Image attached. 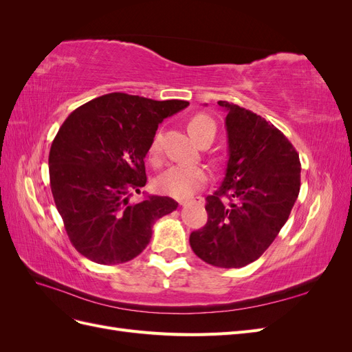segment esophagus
<instances>
[{
  "instance_id": "obj_1",
  "label": "esophagus",
  "mask_w": 352,
  "mask_h": 352,
  "mask_svg": "<svg viewBox=\"0 0 352 352\" xmlns=\"http://www.w3.org/2000/svg\"><path fill=\"white\" fill-rule=\"evenodd\" d=\"M190 202H195V199H179L180 206H186V204H190ZM198 202H201V198H198Z\"/></svg>"
}]
</instances>
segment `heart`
<instances>
[{
    "label": "heart",
    "instance_id": "1",
    "mask_svg": "<svg viewBox=\"0 0 352 352\" xmlns=\"http://www.w3.org/2000/svg\"><path fill=\"white\" fill-rule=\"evenodd\" d=\"M188 131L190 136L199 144L202 140H214L216 123L207 114H195L190 117L188 123ZM150 158L154 163L160 160L162 154V135L155 133L148 150ZM208 180V172L202 166H180L175 164L166 168L155 179V188L158 192L175 197L185 198L194 194Z\"/></svg>",
    "mask_w": 352,
    "mask_h": 352
}]
</instances>
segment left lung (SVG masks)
I'll return each mask as SVG.
<instances>
[{"label":"left lung","mask_w":352,"mask_h":352,"mask_svg":"<svg viewBox=\"0 0 352 352\" xmlns=\"http://www.w3.org/2000/svg\"><path fill=\"white\" fill-rule=\"evenodd\" d=\"M219 105L228 111L226 176L206 198L208 220L189 243L206 263L236 269L260 258L283 228L300 194L301 163L270 122L233 102Z\"/></svg>","instance_id":"left-lung-1"}]
</instances>
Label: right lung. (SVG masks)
Instances as JSON below:
<instances>
[{"instance_id": "add662e5", "label": "right lung", "mask_w": 352, "mask_h": 352, "mask_svg": "<svg viewBox=\"0 0 352 352\" xmlns=\"http://www.w3.org/2000/svg\"><path fill=\"white\" fill-rule=\"evenodd\" d=\"M188 105L113 92L80 105L61 124L50 150V185L83 257L131 261L150 243L155 220L176 210L168 197L150 195L138 204L129 197L146 184L144 158L158 124Z\"/></svg>"}]
</instances>
